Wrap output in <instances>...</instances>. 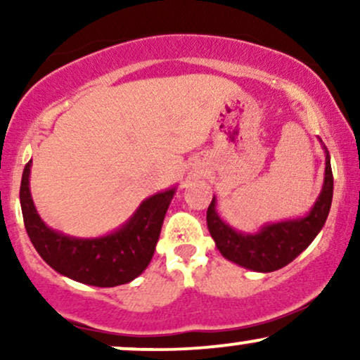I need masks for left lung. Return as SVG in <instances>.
I'll return each instance as SVG.
<instances>
[{
	"label": "left lung",
	"instance_id": "left-lung-1",
	"mask_svg": "<svg viewBox=\"0 0 360 360\" xmlns=\"http://www.w3.org/2000/svg\"><path fill=\"white\" fill-rule=\"evenodd\" d=\"M321 142V140H320ZM323 146V143H321ZM325 148V179L315 205L308 214L292 220L267 223L259 232L245 233L232 229L217 212V198L206 212V223L217 243V249L225 259L232 260L245 269L257 272H272L292 262L323 229L330 213L333 198V174L330 155Z\"/></svg>",
	"mask_w": 360,
	"mask_h": 360
}]
</instances>
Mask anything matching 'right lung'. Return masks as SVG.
I'll return each instance as SVG.
<instances>
[{"label":"right lung","instance_id":"right-lung-1","mask_svg":"<svg viewBox=\"0 0 360 360\" xmlns=\"http://www.w3.org/2000/svg\"><path fill=\"white\" fill-rule=\"evenodd\" d=\"M30 167L28 160L20 186L25 229L35 250L53 271L89 286L113 288L130 283L147 269L176 186L143 200L115 232L94 238L69 237L49 229L37 213L30 194Z\"/></svg>","mask_w":360,"mask_h":360}]
</instances>
